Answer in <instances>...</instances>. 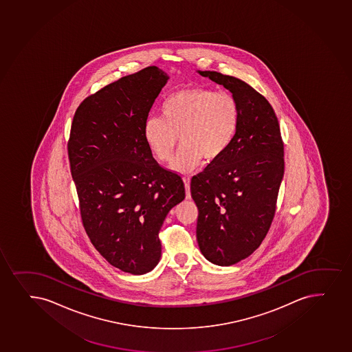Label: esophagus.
<instances>
[{
	"mask_svg": "<svg viewBox=\"0 0 352 352\" xmlns=\"http://www.w3.org/2000/svg\"><path fill=\"white\" fill-rule=\"evenodd\" d=\"M184 184H185L186 199H190V180L188 177L184 178Z\"/></svg>",
	"mask_w": 352,
	"mask_h": 352,
	"instance_id": "obj_1",
	"label": "esophagus"
}]
</instances>
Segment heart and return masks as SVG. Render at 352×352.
<instances>
[{
  "instance_id": "1",
  "label": "heart",
  "mask_w": 352,
  "mask_h": 352,
  "mask_svg": "<svg viewBox=\"0 0 352 352\" xmlns=\"http://www.w3.org/2000/svg\"><path fill=\"white\" fill-rule=\"evenodd\" d=\"M241 109L230 92L193 87L167 97L162 117H151L144 125V139L154 158L167 162L178 144H182L170 162L177 173H190L202 159L215 162L228 150L236 135Z\"/></svg>"
}]
</instances>
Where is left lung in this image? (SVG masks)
I'll use <instances>...</instances> for the list:
<instances>
[{
	"label": "left lung",
	"mask_w": 352,
	"mask_h": 352,
	"mask_svg": "<svg viewBox=\"0 0 352 352\" xmlns=\"http://www.w3.org/2000/svg\"><path fill=\"white\" fill-rule=\"evenodd\" d=\"M198 72L230 90L241 109L228 150L190 182L199 248L214 265H232L252 255L270 228L285 173L283 142L263 96L233 76Z\"/></svg>",
	"instance_id": "8db88e82"
}]
</instances>
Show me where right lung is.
I'll use <instances>...</instances> for the list:
<instances>
[{"instance_id": "obj_1", "label": "right lung", "mask_w": 352, "mask_h": 352, "mask_svg": "<svg viewBox=\"0 0 352 352\" xmlns=\"http://www.w3.org/2000/svg\"><path fill=\"white\" fill-rule=\"evenodd\" d=\"M168 79L162 69L145 67L84 99L67 142L87 236L111 265L132 275L158 265L159 230L185 199L182 178L159 166L144 139Z\"/></svg>"}]
</instances>
